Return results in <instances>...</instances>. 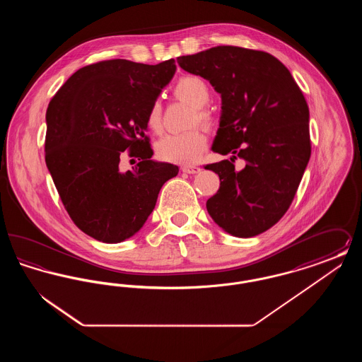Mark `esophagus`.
<instances>
[{"mask_svg": "<svg viewBox=\"0 0 362 362\" xmlns=\"http://www.w3.org/2000/svg\"><path fill=\"white\" fill-rule=\"evenodd\" d=\"M182 171L186 173H201V167H198V165H183Z\"/></svg>", "mask_w": 362, "mask_h": 362, "instance_id": "obj_1", "label": "esophagus"}]
</instances>
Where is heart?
Listing matches in <instances>:
<instances>
[{
	"mask_svg": "<svg viewBox=\"0 0 362 362\" xmlns=\"http://www.w3.org/2000/svg\"><path fill=\"white\" fill-rule=\"evenodd\" d=\"M175 95L197 108L194 123L199 122L206 127L213 124L211 115L202 108L210 99L209 86L202 78L197 76H186L180 78L175 86ZM146 124L155 133L161 130V104L158 100L151 104L146 114ZM206 145L205 134L201 130L194 129L186 133L168 134L161 138L156 145V152L160 158L165 161L192 164L204 153Z\"/></svg>",
	"mask_w": 362,
	"mask_h": 362,
	"instance_id": "obj_1",
	"label": "heart"
}]
</instances>
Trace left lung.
<instances>
[{"mask_svg":"<svg viewBox=\"0 0 362 362\" xmlns=\"http://www.w3.org/2000/svg\"><path fill=\"white\" fill-rule=\"evenodd\" d=\"M221 95L213 152L230 161L209 164L220 189L207 213L225 232L252 238L276 224L291 206L310 157V110L291 71L272 54L217 46L177 58ZM240 156L246 167L233 163Z\"/></svg>","mask_w":362,"mask_h":362,"instance_id":"left-lung-1","label":"left lung"}]
</instances>
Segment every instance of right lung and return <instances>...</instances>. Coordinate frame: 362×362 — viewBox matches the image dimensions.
I'll return each mask as SVG.
<instances>
[{
  "label": "right lung",
  "mask_w": 362,
  "mask_h": 362,
  "mask_svg": "<svg viewBox=\"0 0 362 362\" xmlns=\"http://www.w3.org/2000/svg\"><path fill=\"white\" fill-rule=\"evenodd\" d=\"M175 59L158 65L110 59L77 70L46 112V165L70 218L88 236L121 243L145 224L173 164L155 161L146 114L175 74ZM129 149L141 161L119 170Z\"/></svg>",
  "instance_id": "add662e5"
}]
</instances>
